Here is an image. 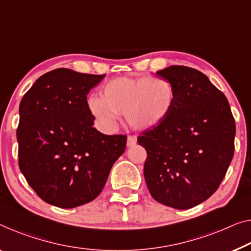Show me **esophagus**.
<instances>
[{
  "label": "esophagus",
  "mask_w": 251,
  "mask_h": 251,
  "mask_svg": "<svg viewBox=\"0 0 251 251\" xmlns=\"http://www.w3.org/2000/svg\"><path fill=\"white\" fill-rule=\"evenodd\" d=\"M136 142H137L136 136L129 135L128 137H127V147H134V145L136 144Z\"/></svg>",
  "instance_id": "1"
}]
</instances>
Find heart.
<instances>
[{"label":"heart","instance_id":"heart-1","mask_svg":"<svg viewBox=\"0 0 251 251\" xmlns=\"http://www.w3.org/2000/svg\"><path fill=\"white\" fill-rule=\"evenodd\" d=\"M175 90L162 77H117L103 85L100 98H91L88 107L104 128L113 130L118 114H124L136 129H150L164 122L173 110Z\"/></svg>","mask_w":251,"mask_h":251}]
</instances>
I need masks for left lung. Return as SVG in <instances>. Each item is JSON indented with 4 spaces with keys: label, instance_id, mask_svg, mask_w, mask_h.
Wrapping results in <instances>:
<instances>
[{
    "label": "left lung",
    "instance_id": "1",
    "mask_svg": "<svg viewBox=\"0 0 251 251\" xmlns=\"http://www.w3.org/2000/svg\"><path fill=\"white\" fill-rule=\"evenodd\" d=\"M156 74L173 84L175 103L164 122L137 137L148 154L145 182L156 201L188 209L222 182L234 153V118L226 97L200 71L173 65Z\"/></svg>",
    "mask_w": 251,
    "mask_h": 251
}]
</instances>
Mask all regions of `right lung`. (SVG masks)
<instances>
[{"label": "right lung", "instance_id": "right-lung-1", "mask_svg": "<svg viewBox=\"0 0 251 251\" xmlns=\"http://www.w3.org/2000/svg\"><path fill=\"white\" fill-rule=\"evenodd\" d=\"M104 76L56 69L20 102L19 168L37 195L54 206L73 208L98 197L125 151L126 135H104L93 127L87 96Z\"/></svg>", "mask_w": 251, "mask_h": 251}]
</instances>
